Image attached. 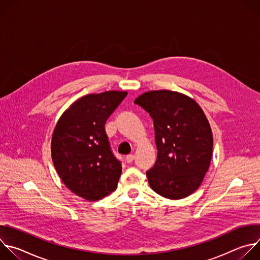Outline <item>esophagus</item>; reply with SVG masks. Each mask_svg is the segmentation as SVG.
<instances>
[{
  "label": "esophagus",
  "mask_w": 260,
  "mask_h": 260,
  "mask_svg": "<svg viewBox=\"0 0 260 260\" xmlns=\"http://www.w3.org/2000/svg\"><path fill=\"white\" fill-rule=\"evenodd\" d=\"M135 159V155L134 154H129V155H126V157H125V161L127 162V164H131V162H133V160Z\"/></svg>",
  "instance_id": "34e87169"
}]
</instances>
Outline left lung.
Segmentation results:
<instances>
[{
    "label": "left lung",
    "mask_w": 260,
    "mask_h": 260,
    "mask_svg": "<svg viewBox=\"0 0 260 260\" xmlns=\"http://www.w3.org/2000/svg\"><path fill=\"white\" fill-rule=\"evenodd\" d=\"M135 104L153 119L157 159L146 172L150 187L170 200L194 192L209 170L213 134L200 105L181 92L161 89L142 93Z\"/></svg>",
    "instance_id": "8db88e82"
}]
</instances>
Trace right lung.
I'll use <instances>...</instances> for the list:
<instances>
[{
  "label": "right lung",
  "mask_w": 260,
  "mask_h": 260,
  "mask_svg": "<svg viewBox=\"0 0 260 260\" xmlns=\"http://www.w3.org/2000/svg\"><path fill=\"white\" fill-rule=\"evenodd\" d=\"M126 94L118 90L86 94L64 111L54 127V168L66 186L86 201H99L117 188L122 167L110 149L105 123Z\"/></svg>",
  "instance_id": "add662e5"
}]
</instances>
